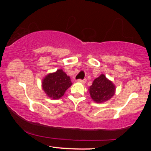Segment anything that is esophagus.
<instances>
[{"label":"esophagus","mask_w":151,"mask_h":151,"mask_svg":"<svg viewBox=\"0 0 151 151\" xmlns=\"http://www.w3.org/2000/svg\"><path fill=\"white\" fill-rule=\"evenodd\" d=\"M77 81H78V82H79V83H82V84H84V83H86V79H78Z\"/></svg>","instance_id":"esophagus-1"}]
</instances>
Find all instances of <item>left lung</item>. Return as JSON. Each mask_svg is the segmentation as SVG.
I'll return each mask as SVG.
<instances>
[{"label":"left lung","instance_id":"8db88e82","mask_svg":"<svg viewBox=\"0 0 151 151\" xmlns=\"http://www.w3.org/2000/svg\"><path fill=\"white\" fill-rule=\"evenodd\" d=\"M89 92L93 101L98 104L104 103L115 94L116 86L107 79L105 74H101L93 80L92 85L89 88Z\"/></svg>","mask_w":151,"mask_h":151}]
</instances>
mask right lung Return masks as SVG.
Masks as SVG:
<instances>
[{"instance_id": "obj_1", "label": "right lung", "mask_w": 151, "mask_h": 151, "mask_svg": "<svg viewBox=\"0 0 151 151\" xmlns=\"http://www.w3.org/2000/svg\"><path fill=\"white\" fill-rule=\"evenodd\" d=\"M70 76L59 69L55 72L47 74L42 79V88L47 96L52 99H58L65 94L72 86Z\"/></svg>"}]
</instances>
